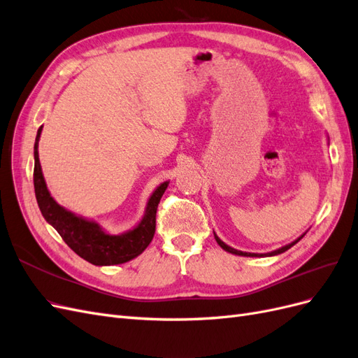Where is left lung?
Returning a JSON list of instances; mask_svg holds the SVG:
<instances>
[{
	"label": "left lung",
	"instance_id": "1",
	"mask_svg": "<svg viewBox=\"0 0 358 358\" xmlns=\"http://www.w3.org/2000/svg\"><path fill=\"white\" fill-rule=\"evenodd\" d=\"M213 234H215V233H213ZM305 234H306V233H303L300 237H297V239L292 241L291 243H288V245H285V246H282V248H279V249H275V251H272V252H266V254H255V252H243V251H239V249H234V248L229 246L227 243H224L216 234H215V239H216V242H218V245L224 249V251L230 252V254H234V255H241V257H273V255H279V254H282V252L288 251V249H289L291 246H294Z\"/></svg>",
	"mask_w": 358,
	"mask_h": 358
}]
</instances>
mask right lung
Returning <instances> with one entry per match:
<instances>
[{
  "label": "right lung",
  "instance_id": "right-lung-1",
  "mask_svg": "<svg viewBox=\"0 0 358 358\" xmlns=\"http://www.w3.org/2000/svg\"><path fill=\"white\" fill-rule=\"evenodd\" d=\"M43 125L38 128L34 143V189L38 208L45 220L55 229L73 251L94 266H115L131 262L152 242L155 234V216L158 203L169 187V180L162 182L150 194L145 215L131 230L113 234L103 227L67 210L50 196L38 159V140Z\"/></svg>",
  "mask_w": 358,
  "mask_h": 358
}]
</instances>
